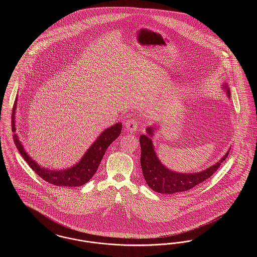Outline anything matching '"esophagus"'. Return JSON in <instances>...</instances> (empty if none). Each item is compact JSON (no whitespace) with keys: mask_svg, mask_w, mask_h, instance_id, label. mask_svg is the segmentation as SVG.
Listing matches in <instances>:
<instances>
[{"mask_svg":"<svg viewBox=\"0 0 257 257\" xmlns=\"http://www.w3.org/2000/svg\"><path fill=\"white\" fill-rule=\"evenodd\" d=\"M125 127H126V129H127L128 131L134 132V131H136V130L138 129V127H139V121L136 120V119H128V120H126V122H125Z\"/></svg>","mask_w":257,"mask_h":257,"instance_id":"esophagus-1","label":"esophagus"}]
</instances>
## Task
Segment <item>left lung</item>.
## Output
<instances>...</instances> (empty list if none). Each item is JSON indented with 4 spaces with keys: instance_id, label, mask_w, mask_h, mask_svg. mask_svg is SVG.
<instances>
[{
    "instance_id": "left-lung-1",
    "label": "left lung",
    "mask_w": 257,
    "mask_h": 257,
    "mask_svg": "<svg viewBox=\"0 0 257 257\" xmlns=\"http://www.w3.org/2000/svg\"><path fill=\"white\" fill-rule=\"evenodd\" d=\"M224 88H228L224 86ZM227 94H230L229 89H226ZM153 128H147V135L140 137L141 144V166L147 185L155 192L160 194H175L185 192L195 188L198 184L204 182L212 176L220 168L221 163L227 158L229 151L207 170L197 173H178L171 171L162 165L155 154V150L150 140L152 137Z\"/></svg>"
}]
</instances>
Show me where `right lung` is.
<instances>
[{"label":"right lung","mask_w":257,"mask_h":257,"mask_svg":"<svg viewBox=\"0 0 257 257\" xmlns=\"http://www.w3.org/2000/svg\"><path fill=\"white\" fill-rule=\"evenodd\" d=\"M14 110L12 116V127L13 132H15V123H14ZM122 124L116 123L110 128L106 129L102 134L97 138V140L93 143V145L88 148L83 159L81 160L77 165L72 168L64 171H49L43 168H40L34 160L26 153L24 147L19 142L17 136L13 135V141L20 152L21 156L24 158L31 169L36 171L37 175L41 177L46 182L62 187H79L82 186L90 180V178L94 175L97 171L100 162L103 158L107 148L110 144L121 133Z\"/></svg>","instance_id":"right-lung-1"}]
</instances>
